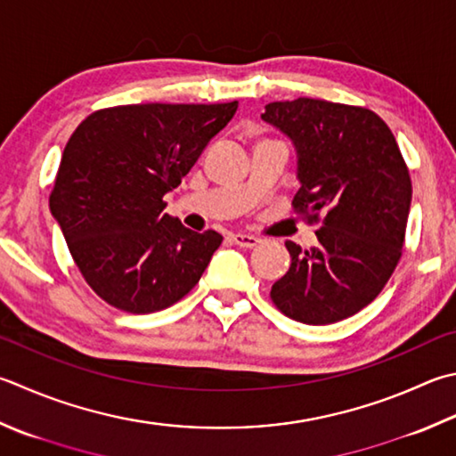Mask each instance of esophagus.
<instances>
[{"instance_id":"obj_1","label":"esophagus","mask_w":456,"mask_h":456,"mask_svg":"<svg viewBox=\"0 0 456 456\" xmlns=\"http://www.w3.org/2000/svg\"><path fill=\"white\" fill-rule=\"evenodd\" d=\"M230 238H232V242L240 248H254L260 244V238L250 236V234H232Z\"/></svg>"}]
</instances>
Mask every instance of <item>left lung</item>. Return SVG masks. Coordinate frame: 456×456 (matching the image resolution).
Returning <instances> with one entry per match:
<instances>
[{
    "mask_svg": "<svg viewBox=\"0 0 456 456\" xmlns=\"http://www.w3.org/2000/svg\"><path fill=\"white\" fill-rule=\"evenodd\" d=\"M262 118L294 144V206L320 222L309 250L288 240L270 296L296 322L346 320L381 294L405 242L413 191L397 141L373 110L320 99L270 102Z\"/></svg>",
    "mask_w": 456,
    "mask_h": 456,
    "instance_id": "left-lung-1",
    "label": "left lung"
}]
</instances>
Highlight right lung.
Segmentation results:
<instances>
[{"label":"right lung","mask_w":456,"mask_h":456,"mask_svg":"<svg viewBox=\"0 0 456 456\" xmlns=\"http://www.w3.org/2000/svg\"><path fill=\"white\" fill-rule=\"evenodd\" d=\"M238 101L125 105L77 126L63 151L49 208L94 294L128 314H152L191 291L222 244L162 214Z\"/></svg>","instance_id":"1"}]
</instances>
